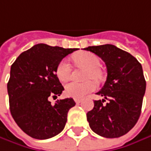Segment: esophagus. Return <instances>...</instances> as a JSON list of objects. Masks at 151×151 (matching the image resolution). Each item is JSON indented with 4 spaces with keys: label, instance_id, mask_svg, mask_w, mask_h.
<instances>
[{
    "label": "esophagus",
    "instance_id": "34e87169",
    "mask_svg": "<svg viewBox=\"0 0 151 151\" xmlns=\"http://www.w3.org/2000/svg\"><path fill=\"white\" fill-rule=\"evenodd\" d=\"M81 100H82V99H78V98H75V99H74V101H75L77 104L80 103V102H81Z\"/></svg>",
    "mask_w": 151,
    "mask_h": 151
}]
</instances>
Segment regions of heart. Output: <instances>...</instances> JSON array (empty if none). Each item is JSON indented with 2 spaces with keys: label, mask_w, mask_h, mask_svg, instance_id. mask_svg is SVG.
<instances>
[{
  "label": "heart",
  "mask_w": 151,
  "mask_h": 151,
  "mask_svg": "<svg viewBox=\"0 0 151 151\" xmlns=\"http://www.w3.org/2000/svg\"><path fill=\"white\" fill-rule=\"evenodd\" d=\"M73 60L77 65H83L88 69L86 77L99 78L100 72L99 70L100 66V60L99 57L90 52H79L73 56ZM71 65L66 60H62L57 66L56 73L60 81H67L71 78ZM97 87V84L94 80H87L85 82L72 81L68 83L65 91L69 97L73 98H83L86 94L93 91Z\"/></svg>",
  "instance_id": "obj_1"
}]
</instances>
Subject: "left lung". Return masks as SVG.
Segmentation results:
<instances>
[{
    "mask_svg": "<svg viewBox=\"0 0 151 151\" xmlns=\"http://www.w3.org/2000/svg\"><path fill=\"white\" fill-rule=\"evenodd\" d=\"M105 63L106 81L95 100L94 107L87 112L91 129L98 135L115 138L125 135L137 124L146 89L142 65L130 53L106 44L85 48ZM105 99L108 103L104 104Z\"/></svg>",
    "mask_w": 151,
    "mask_h": 151,
    "instance_id": "1",
    "label": "left lung"
}]
</instances>
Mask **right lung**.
I'll list each match as a JSON object with an SVG mask.
<instances>
[{"instance_id":"1","label":"right lung","mask_w":151,"mask_h":151,"mask_svg":"<svg viewBox=\"0 0 151 151\" xmlns=\"http://www.w3.org/2000/svg\"><path fill=\"white\" fill-rule=\"evenodd\" d=\"M76 50L38 44L21 53L11 65L7 83L10 112L18 126L33 138H51L65 128L74 100L60 99L52 105L48 99L60 96L64 91L57 66Z\"/></svg>"}]
</instances>
